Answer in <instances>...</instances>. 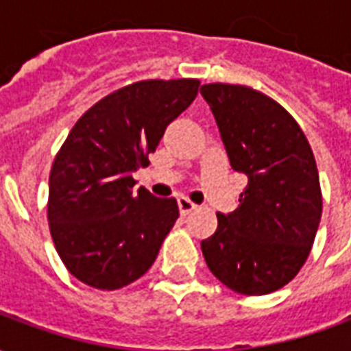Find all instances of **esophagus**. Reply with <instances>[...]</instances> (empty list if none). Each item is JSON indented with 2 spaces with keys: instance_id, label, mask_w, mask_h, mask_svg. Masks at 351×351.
<instances>
[{
  "instance_id": "obj_1",
  "label": "esophagus",
  "mask_w": 351,
  "mask_h": 351,
  "mask_svg": "<svg viewBox=\"0 0 351 351\" xmlns=\"http://www.w3.org/2000/svg\"><path fill=\"white\" fill-rule=\"evenodd\" d=\"M176 203H178V208H180V214H182V216H186V214H190L191 210H195V208H197L195 203H191L190 199L184 197V195H180V197L176 199Z\"/></svg>"
}]
</instances>
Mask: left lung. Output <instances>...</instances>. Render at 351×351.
Here are the masks:
<instances>
[{"mask_svg": "<svg viewBox=\"0 0 351 351\" xmlns=\"http://www.w3.org/2000/svg\"><path fill=\"white\" fill-rule=\"evenodd\" d=\"M231 167L248 176L237 210L201 243L208 269L243 295H267L301 271L322 218L316 160L286 108L248 86H201Z\"/></svg>", "mask_w": 351, "mask_h": 351, "instance_id": "1", "label": "left lung"}]
</instances>
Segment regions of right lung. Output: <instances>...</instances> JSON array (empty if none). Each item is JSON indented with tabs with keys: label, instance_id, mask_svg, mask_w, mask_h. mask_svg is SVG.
I'll list each match as a JSON object with an SVG mask.
<instances>
[{
	"label": "right lung",
	"instance_id": "right-lung-1",
	"mask_svg": "<svg viewBox=\"0 0 351 351\" xmlns=\"http://www.w3.org/2000/svg\"><path fill=\"white\" fill-rule=\"evenodd\" d=\"M199 80H143L95 103L75 123L49 178V223L75 278L118 289L145 274L178 218L173 197L133 190L167 125L195 99Z\"/></svg>",
	"mask_w": 351,
	"mask_h": 351
}]
</instances>
